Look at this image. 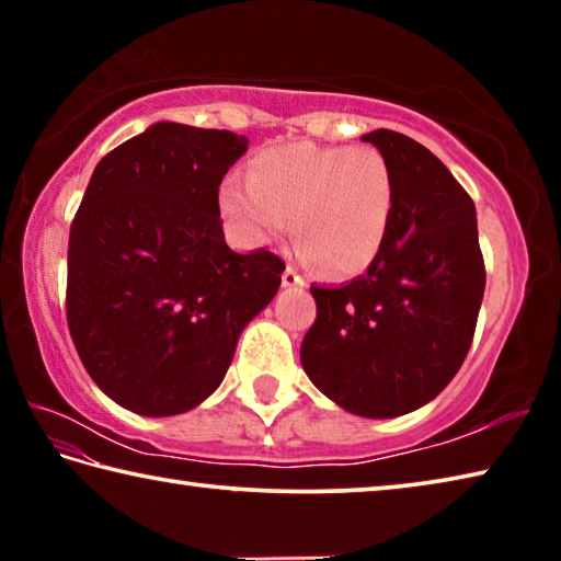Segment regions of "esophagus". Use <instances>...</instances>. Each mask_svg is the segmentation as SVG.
Masks as SVG:
<instances>
[{"label": "esophagus", "instance_id": "obj_1", "mask_svg": "<svg viewBox=\"0 0 561 561\" xmlns=\"http://www.w3.org/2000/svg\"><path fill=\"white\" fill-rule=\"evenodd\" d=\"M282 284H284V287H304V279L299 277V274H297V270H291V267H287V270H284V274H282Z\"/></svg>", "mask_w": 561, "mask_h": 561}]
</instances>
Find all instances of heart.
<instances>
[{
	"mask_svg": "<svg viewBox=\"0 0 561 561\" xmlns=\"http://www.w3.org/2000/svg\"><path fill=\"white\" fill-rule=\"evenodd\" d=\"M220 213L237 242L264 247L289 227L297 257L329 277H354L381 254L396 178L376 148L287 144L250 160L247 183L225 180Z\"/></svg>",
	"mask_w": 561,
	"mask_h": 561,
	"instance_id": "b5f03b06",
	"label": "heart"
}]
</instances>
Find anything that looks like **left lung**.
I'll return each instance as SVG.
<instances>
[{"mask_svg": "<svg viewBox=\"0 0 561 561\" xmlns=\"http://www.w3.org/2000/svg\"><path fill=\"white\" fill-rule=\"evenodd\" d=\"M360 140L393 168L391 230L366 274L311 287L317 321L301 341V366L344 411L396 417L433 401L458 374L485 264L474 203L428 148L388 128Z\"/></svg>", "mask_w": 561, "mask_h": 561, "instance_id": "8db88e82", "label": "left lung"}]
</instances>
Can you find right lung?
I'll return each mask as SVG.
<instances>
[{
  "mask_svg": "<svg viewBox=\"0 0 561 561\" xmlns=\"http://www.w3.org/2000/svg\"><path fill=\"white\" fill-rule=\"evenodd\" d=\"M250 140L158 121L93 168L69 234L66 319L81 364L138 415L193 411L222 383L284 262L227 247L217 187Z\"/></svg>",
  "mask_w": 561,
  "mask_h": 561,
  "instance_id": "1",
  "label": "right lung"
}]
</instances>
